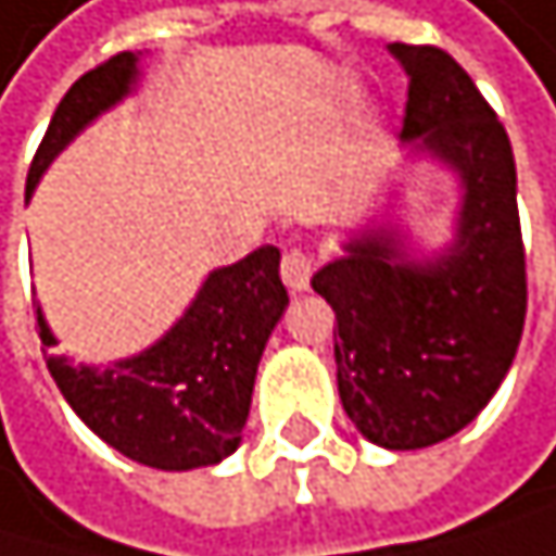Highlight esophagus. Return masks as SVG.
<instances>
[{"label":"esophagus","mask_w":556,"mask_h":556,"mask_svg":"<svg viewBox=\"0 0 556 556\" xmlns=\"http://www.w3.org/2000/svg\"><path fill=\"white\" fill-rule=\"evenodd\" d=\"M312 271H315V262L308 252H301V248H291L281 258V281L288 291H308V281H312Z\"/></svg>","instance_id":"34e87169"}]
</instances>
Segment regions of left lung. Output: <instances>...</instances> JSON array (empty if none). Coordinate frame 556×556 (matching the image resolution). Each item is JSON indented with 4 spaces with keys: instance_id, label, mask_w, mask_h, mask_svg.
I'll return each mask as SVG.
<instances>
[{
    "instance_id": "8db88e82",
    "label": "left lung",
    "mask_w": 556,
    "mask_h": 556,
    "mask_svg": "<svg viewBox=\"0 0 556 556\" xmlns=\"http://www.w3.org/2000/svg\"><path fill=\"white\" fill-rule=\"evenodd\" d=\"M407 75L401 146L460 188L447 248L421 255L397 202L341 241L312 288L338 318L344 414L371 444L418 451L488 407L520 344L527 312L517 168L504 125L470 75L434 46L391 42Z\"/></svg>"
}]
</instances>
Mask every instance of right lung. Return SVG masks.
<instances>
[{"label":"right lung","instance_id":"1","mask_svg":"<svg viewBox=\"0 0 556 556\" xmlns=\"http://www.w3.org/2000/svg\"><path fill=\"white\" fill-rule=\"evenodd\" d=\"M138 81L142 52L112 55L75 81L33 159L25 202L46 168L99 115L125 102ZM278 265L281 252L265 244L235 265L215 268L155 344L109 365L49 354V375L78 418L128 460L159 470L222 464L241 444L262 351L288 308ZM36 315L42 344H59L39 304Z\"/></svg>","mask_w":556,"mask_h":556}]
</instances>
